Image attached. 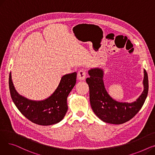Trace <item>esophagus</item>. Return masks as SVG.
Wrapping results in <instances>:
<instances>
[{"label":"esophagus","instance_id":"obj_1","mask_svg":"<svg viewBox=\"0 0 155 155\" xmlns=\"http://www.w3.org/2000/svg\"><path fill=\"white\" fill-rule=\"evenodd\" d=\"M86 77V72L84 70L81 69L78 71L77 78L79 80H84Z\"/></svg>","mask_w":155,"mask_h":155}]
</instances>
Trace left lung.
I'll return each instance as SVG.
<instances>
[{
    "label": "left lung",
    "mask_w": 155,
    "mask_h": 155,
    "mask_svg": "<svg viewBox=\"0 0 155 155\" xmlns=\"http://www.w3.org/2000/svg\"><path fill=\"white\" fill-rule=\"evenodd\" d=\"M144 91L134 102L122 103L113 100L108 95L103 82V71L99 68L88 71L90 75L86 79L89 87L91 107L95 115L105 123L123 124L131 119L143 105L148 92V77L144 70Z\"/></svg>",
    "instance_id": "1"
}]
</instances>
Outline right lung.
Returning <instances> with one entry per match:
<instances>
[{
  "instance_id": "1",
  "label": "right lung",
  "mask_w": 155,
  "mask_h": 155,
  "mask_svg": "<svg viewBox=\"0 0 155 155\" xmlns=\"http://www.w3.org/2000/svg\"><path fill=\"white\" fill-rule=\"evenodd\" d=\"M77 73L64 75L54 92L46 100L33 101L18 94L14 87L11 73L9 85L12 99L15 106L32 123L49 126L60 122L68 110L67 97L76 84Z\"/></svg>"
}]
</instances>
